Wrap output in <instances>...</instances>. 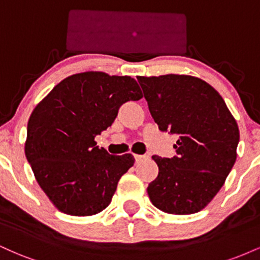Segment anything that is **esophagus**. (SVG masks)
<instances>
[{"label": "esophagus", "mask_w": 260, "mask_h": 260, "mask_svg": "<svg viewBox=\"0 0 260 260\" xmlns=\"http://www.w3.org/2000/svg\"><path fill=\"white\" fill-rule=\"evenodd\" d=\"M134 157H136L137 164L143 162V161H145V160H148V159H149L148 155H134Z\"/></svg>", "instance_id": "obj_1"}]
</instances>
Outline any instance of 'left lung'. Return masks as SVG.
<instances>
[{
  "label": "left lung",
  "mask_w": 260,
  "mask_h": 260,
  "mask_svg": "<svg viewBox=\"0 0 260 260\" xmlns=\"http://www.w3.org/2000/svg\"><path fill=\"white\" fill-rule=\"evenodd\" d=\"M149 111L162 132L177 134L171 159L154 155L159 175L149 183L154 207L188 215L213 201L235 165L240 131L221 95L184 74L138 77Z\"/></svg>",
  "instance_id": "obj_1"
}]
</instances>
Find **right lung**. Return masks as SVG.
I'll use <instances>...</instances> for the list:
<instances>
[{
  "instance_id": "add662e5",
  "label": "right lung",
  "mask_w": 260,
  "mask_h": 260,
  "mask_svg": "<svg viewBox=\"0 0 260 260\" xmlns=\"http://www.w3.org/2000/svg\"><path fill=\"white\" fill-rule=\"evenodd\" d=\"M142 98L136 79L91 71L67 77L38 104L28 122L25 156L59 211L90 216L111 203L134 157L110 155L95 137L111 126L121 105Z\"/></svg>"
}]
</instances>
